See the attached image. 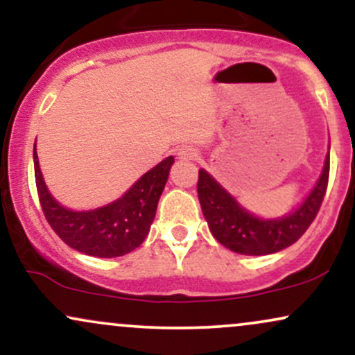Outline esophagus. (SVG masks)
Listing matches in <instances>:
<instances>
[{
  "label": "esophagus",
  "instance_id": "1",
  "mask_svg": "<svg viewBox=\"0 0 355 355\" xmlns=\"http://www.w3.org/2000/svg\"><path fill=\"white\" fill-rule=\"evenodd\" d=\"M180 157L187 158V160H193V158L197 157V152H195L193 148H189V146H185V148L180 150Z\"/></svg>",
  "mask_w": 355,
  "mask_h": 355
}]
</instances>
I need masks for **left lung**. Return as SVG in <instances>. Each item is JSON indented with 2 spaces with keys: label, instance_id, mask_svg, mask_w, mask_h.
Here are the masks:
<instances>
[{
  "label": "left lung",
  "instance_id": "1",
  "mask_svg": "<svg viewBox=\"0 0 355 355\" xmlns=\"http://www.w3.org/2000/svg\"><path fill=\"white\" fill-rule=\"evenodd\" d=\"M329 170L331 157L325 160L324 172L307 200L294 214L279 220H262L250 215L205 170H198V200L211 235L223 247L243 255H267L291 247L319 214L327 191Z\"/></svg>",
  "mask_w": 355,
  "mask_h": 355
}]
</instances>
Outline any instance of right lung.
Segmentation results:
<instances>
[{"label": "right lung", "mask_w": 355, "mask_h": 355, "mask_svg": "<svg viewBox=\"0 0 355 355\" xmlns=\"http://www.w3.org/2000/svg\"><path fill=\"white\" fill-rule=\"evenodd\" d=\"M35 180L44 218L67 245L92 257H121L135 250L148 235L173 157L165 158L121 198L101 209L73 211L61 207L44 185L36 150Z\"/></svg>", "instance_id": "right-lung-1"}]
</instances>
